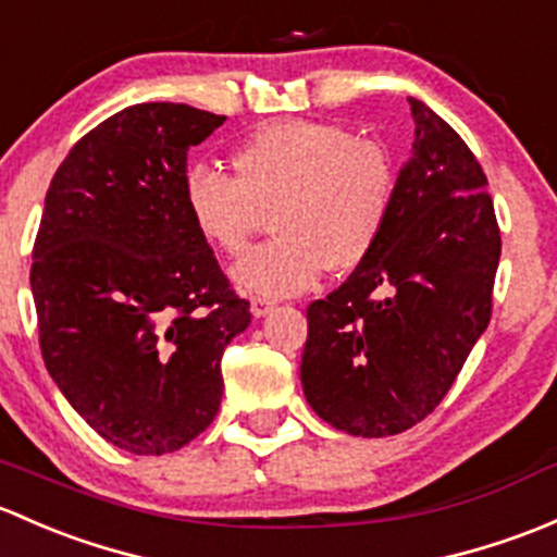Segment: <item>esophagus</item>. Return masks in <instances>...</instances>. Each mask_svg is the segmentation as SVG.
<instances>
[{"label":"esophagus","instance_id":"obj_1","mask_svg":"<svg viewBox=\"0 0 557 557\" xmlns=\"http://www.w3.org/2000/svg\"><path fill=\"white\" fill-rule=\"evenodd\" d=\"M273 308H276V300H271V297H262V295L251 297V313H255L257 319L268 317V313H271Z\"/></svg>","mask_w":557,"mask_h":557}]
</instances>
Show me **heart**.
Masks as SVG:
<instances>
[{
	"label": "heart",
	"instance_id": "heart-1",
	"mask_svg": "<svg viewBox=\"0 0 557 557\" xmlns=\"http://www.w3.org/2000/svg\"><path fill=\"white\" fill-rule=\"evenodd\" d=\"M231 169L187 171V220L216 251L240 255L273 206L276 238L233 268L238 286L268 297L297 295L326 268L357 271L386 236L399 195L392 152L326 120L260 125L231 152Z\"/></svg>",
	"mask_w": 557,
	"mask_h": 557
}]
</instances>
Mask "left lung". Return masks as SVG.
Wrapping results in <instances>:
<instances>
[{
  "mask_svg": "<svg viewBox=\"0 0 557 557\" xmlns=\"http://www.w3.org/2000/svg\"><path fill=\"white\" fill-rule=\"evenodd\" d=\"M386 236L308 306V405L354 437H388L429 416L491 321L502 233L483 165L423 101Z\"/></svg>",
  "mask_w": 557,
  "mask_h": 557,
  "instance_id": "obj_1",
  "label": "left lung"
}]
</instances>
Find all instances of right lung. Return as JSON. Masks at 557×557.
<instances>
[{
	"mask_svg": "<svg viewBox=\"0 0 557 557\" xmlns=\"http://www.w3.org/2000/svg\"><path fill=\"white\" fill-rule=\"evenodd\" d=\"M222 123L171 101L125 107L45 195L32 251L45 367L94 432L136 456L180 450L214 421L222 354L251 321L182 200L187 150Z\"/></svg>",
	"mask_w": 557,
	"mask_h": 557,
	"instance_id": "right-lung-1",
	"label": "right lung"
}]
</instances>
